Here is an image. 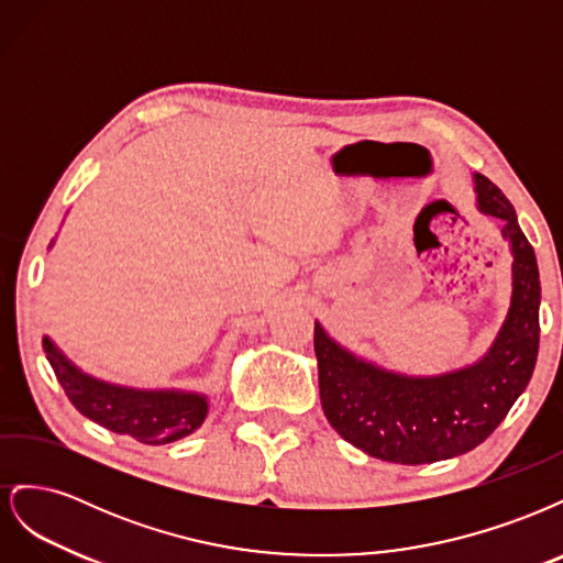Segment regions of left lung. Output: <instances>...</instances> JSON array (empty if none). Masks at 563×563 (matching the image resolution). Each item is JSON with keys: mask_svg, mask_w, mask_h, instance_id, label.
<instances>
[{"mask_svg": "<svg viewBox=\"0 0 563 563\" xmlns=\"http://www.w3.org/2000/svg\"><path fill=\"white\" fill-rule=\"evenodd\" d=\"M476 207L500 220L512 249V300L488 352L444 376L413 378L354 356L314 321L319 397L331 428L364 453L424 465L476 449L533 376L540 343V275L509 199L474 174Z\"/></svg>", "mask_w": 563, "mask_h": 563, "instance_id": "8db88e82", "label": "left lung"}]
</instances>
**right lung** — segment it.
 Returning a JSON list of instances; mask_svg holds the SVG:
<instances>
[{"mask_svg": "<svg viewBox=\"0 0 563 563\" xmlns=\"http://www.w3.org/2000/svg\"><path fill=\"white\" fill-rule=\"evenodd\" d=\"M42 345L60 387L77 411L117 434L133 437L141 444H172L192 434L209 413L207 397L197 391L112 385L84 373L48 338H44Z\"/></svg>", "mask_w": 563, "mask_h": 563, "instance_id": "1", "label": "right lung"}]
</instances>
